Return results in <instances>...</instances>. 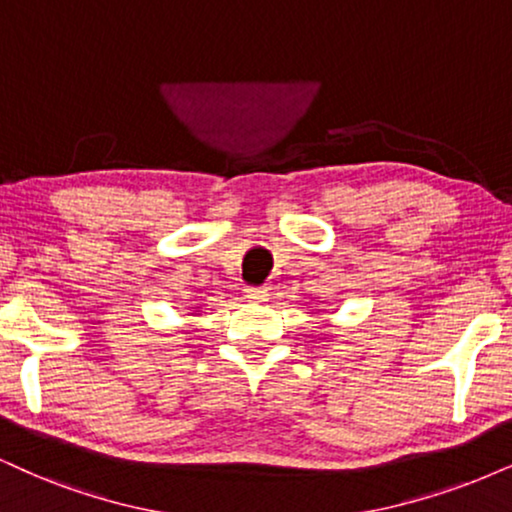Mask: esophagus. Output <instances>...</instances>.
Returning a JSON list of instances; mask_svg holds the SVG:
<instances>
[{
	"instance_id": "34e87169",
	"label": "esophagus",
	"mask_w": 512,
	"mask_h": 512,
	"mask_svg": "<svg viewBox=\"0 0 512 512\" xmlns=\"http://www.w3.org/2000/svg\"><path fill=\"white\" fill-rule=\"evenodd\" d=\"M244 296L249 301H254V304H263V301H268V289L266 287H244Z\"/></svg>"
}]
</instances>
